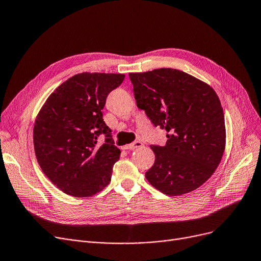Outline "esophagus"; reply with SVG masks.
Here are the masks:
<instances>
[{
    "mask_svg": "<svg viewBox=\"0 0 261 261\" xmlns=\"http://www.w3.org/2000/svg\"><path fill=\"white\" fill-rule=\"evenodd\" d=\"M144 145H143V143L142 142H140V141H135V142H133V143H131V144H129V145H126L124 146V148L126 149H129V150H133V149H135V148H141V147H143Z\"/></svg>",
    "mask_w": 261,
    "mask_h": 261,
    "instance_id": "34e87169",
    "label": "esophagus"
}]
</instances>
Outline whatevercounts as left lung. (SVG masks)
<instances>
[{
	"label": "left lung",
	"instance_id": "left-lung-1",
	"mask_svg": "<svg viewBox=\"0 0 261 261\" xmlns=\"http://www.w3.org/2000/svg\"><path fill=\"white\" fill-rule=\"evenodd\" d=\"M129 76L138 108L167 131L164 146H150L155 160L146 179L168 196L196 190L212 176L225 150V119L217 93L172 68Z\"/></svg>",
	"mask_w": 261,
	"mask_h": 261
}]
</instances>
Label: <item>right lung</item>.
<instances>
[{"label":"right lung","instance_id":"obj_1","mask_svg":"<svg viewBox=\"0 0 261 261\" xmlns=\"http://www.w3.org/2000/svg\"><path fill=\"white\" fill-rule=\"evenodd\" d=\"M124 79L120 73L83 72L49 96L34 124V149L51 182L74 197L93 196L111 181L120 150L102 118L108 95ZM105 135L100 145L97 139Z\"/></svg>","mask_w":261,"mask_h":261}]
</instances>
